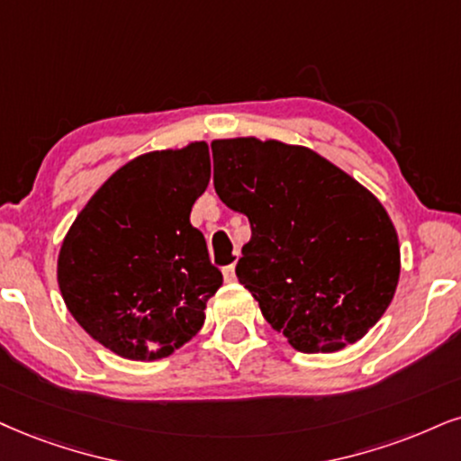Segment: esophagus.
<instances>
[{
    "mask_svg": "<svg viewBox=\"0 0 461 461\" xmlns=\"http://www.w3.org/2000/svg\"><path fill=\"white\" fill-rule=\"evenodd\" d=\"M221 276H224V282H235L237 280L235 265H226L224 269H221Z\"/></svg>",
    "mask_w": 461,
    "mask_h": 461,
    "instance_id": "esophagus-1",
    "label": "esophagus"
}]
</instances>
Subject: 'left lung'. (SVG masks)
I'll return each mask as SVG.
<instances>
[{
    "label": "left lung",
    "mask_w": 461,
    "mask_h": 461,
    "mask_svg": "<svg viewBox=\"0 0 461 461\" xmlns=\"http://www.w3.org/2000/svg\"><path fill=\"white\" fill-rule=\"evenodd\" d=\"M220 201L248 215L237 277L299 352L361 339L389 308L400 241L367 187L301 145L254 136L212 143Z\"/></svg>",
    "instance_id": "obj_1"
}]
</instances>
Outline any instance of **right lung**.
<instances>
[{
  "mask_svg": "<svg viewBox=\"0 0 461 461\" xmlns=\"http://www.w3.org/2000/svg\"><path fill=\"white\" fill-rule=\"evenodd\" d=\"M212 177L204 140L149 151L115 170L72 221L57 282L74 321L132 361L173 355L201 331L221 286L190 224Z\"/></svg>",
  "mask_w": 461,
  "mask_h": 461,
  "instance_id": "right-lung-1",
  "label": "right lung"
}]
</instances>
